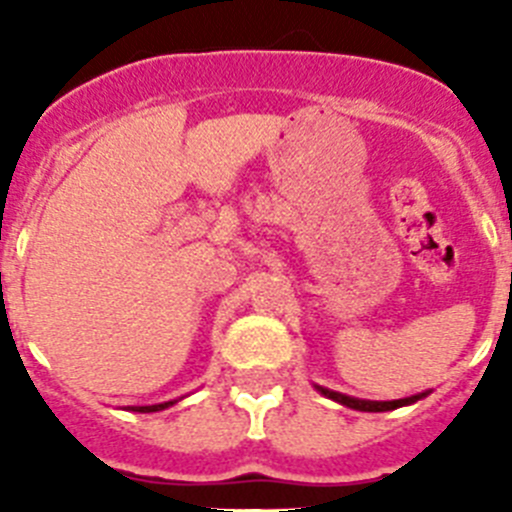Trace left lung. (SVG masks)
Here are the masks:
<instances>
[{"label": "left lung", "mask_w": 512, "mask_h": 512, "mask_svg": "<svg viewBox=\"0 0 512 512\" xmlns=\"http://www.w3.org/2000/svg\"><path fill=\"white\" fill-rule=\"evenodd\" d=\"M315 390H318L320 395L328 397V400L338 402V405H346V408L351 410H361V413H387V410H397V408H405V405H413V402L423 400V397L428 395V392H420V395L402 397V400H359V397L343 395V392L328 390V387H320V384H315Z\"/></svg>", "instance_id": "left-lung-1"}]
</instances>
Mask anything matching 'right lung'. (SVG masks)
Wrapping results in <instances>:
<instances>
[{
    "instance_id": "obj_1",
    "label": "right lung",
    "mask_w": 512,
    "mask_h": 512,
    "mask_svg": "<svg viewBox=\"0 0 512 512\" xmlns=\"http://www.w3.org/2000/svg\"><path fill=\"white\" fill-rule=\"evenodd\" d=\"M179 400H169V402H158V405H130L128 410H133V413H158V410H166L171 408V405H176Z\"/></svg>"
}]
</instances>
